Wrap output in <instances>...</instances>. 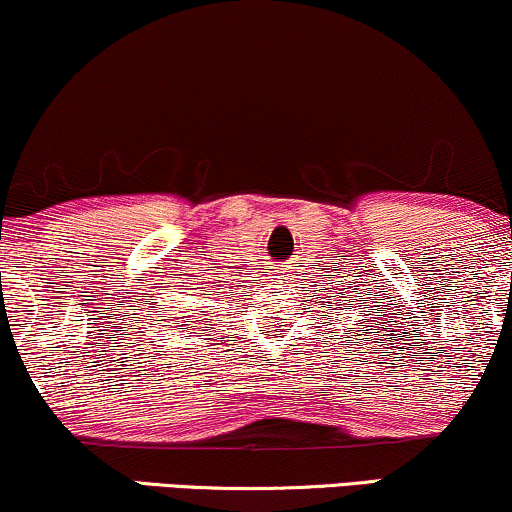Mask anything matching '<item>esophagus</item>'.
I'll list each match as a JSON object with an SVG mask.
<instances>
[{
    "label": "esophagus",
    "mask_w": 512,
    "mask_h": 512,
    "mask_svg": "<svg viewBox=\"0 0 512 512\" xmlns=\"http://www.w3.org/2000/svg\"><path fill=\"white\" fill-rule=\"evenodd\" d=\"M295 269H298V264H295V262H286V264H283V267H281V276H283V279H288V276H291L293 272H295Z\"/></svg>",
    "instance_id": "esophagus-1"
}]
</instances>
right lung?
Returning <instances> with one entry per match:
<instances>
[{
    "instance_id": "add662e5",
    "label": "right lung",
    "mask_w": 512,
    "mask_h": 512,
    "mask_svg": "<svg viewBox=\"0 0 512 512\" xmlns=\"http://www.w3.org/2000/svg\"><path fill=\"white\" fill-rule=\"evenodd\" d=\"M176 298H181V295H176ZM178 303H188V300H178ZM174 305L171 303L169 307H159V312H162V317H157L155 322H159V326H166V329H171V331H176L178 326H190V324H186L188 319H193L197 312H193V315H186L188 312V307L186 305ZM164 321H169V325H164ZM195 322H202V319H195Z\"/></svg>"
}]
</instances>
